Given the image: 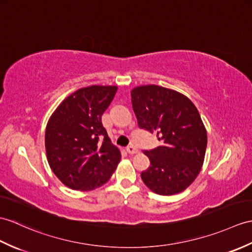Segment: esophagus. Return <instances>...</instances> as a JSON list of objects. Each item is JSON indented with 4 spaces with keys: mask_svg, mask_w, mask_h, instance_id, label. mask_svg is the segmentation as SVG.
I'll return each mask as SVG.
<instances>
[{
    "mask_svg": "<svg viewBox=\"0 0 252 252\" xmlns=\"http://www.w3.org/2000/svg\"><path fill=\"white\" fill-rule=\"evenodd\" d=\"M137 149L134 147V146H127L126 147V153L128 154V155H134V154H137Z\"/></svg>",
    "mask_w": 252,
    "mask_h": 252,
    "instance_id": "34e87169",
    "label": "esophagus"
}]
</instances>
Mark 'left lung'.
<instances>
[{"label": "left lung", "instance_id": "8db88e82", "mask_svg": "<svg viewBox=\"0 0 252 252\" xmlns=\"http://www.w3.org/2000/svg\"><path fill=\"white\" fill-rule=\"evenodd\" d=\"M133 110L140 128L157 132L162 145L145 150L150 166L140 176L161 195L176 194L194 181L205 158L207 133L195 105L181 93L147 85L131 91Z\"/></svg>", "mask_w": 252, "mask_h": 252}]
</instances>
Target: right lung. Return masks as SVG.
<instances>
[{
    "mask_svg": "<svg viewBox=\"0 0 252 252\" xmlns=\"http://www.w3.org/2000/svg\"><path fill=\"white\" fill-rule=\"evenodd\" d=\"M116 86H90L68 95L51 115L45 133L49 166L68 188L91 191L107 183L120 162L102 115Z\"/></svg>",
    "mask_w": 252,
    "mask_h": 252,
    "instance_id": "1",
    "label": "right lung"
}]
</instances>
